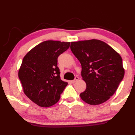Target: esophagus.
<instances>
[{
	"mask_svg": "<svg viewBox=\"0 0 135 135\" xmlns=\"http://www.w3.org/2000/svg\"><path fill=\"white\" fill-rule=\"evenodd\" d=\"M79 79V77H75L74 80H73L71 81V83H74L75 82H76L77 80H78Z\"/></svg>",
	"mask_w": 135,
	"mask_h": 135,
	"instance_id": "34e87169",
	"label": "esophagus"
}]
</instances>
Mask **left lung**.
<instances>
[{
    "label": "left lung",
    "mask_w": 135,
    "mask_h": 135,
    "mask_svg": "<svg viewBox=\"0 0 135 135\" xmlns=\"http://www.w3.org/2000/svg\"><path fill=\"white\" fill-rule=\"evenodd\" d=\"M70 48L81 65L86 89L80 93L86 103L96 105L108 100L124 75L122 58L113 47L97 39L71 43Z\"/></svg>",
    "instance_id": "1"
}]
</instances>
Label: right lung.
I'll use <instances>...</instances> for the list:
<instances>
[{
	"mask_svg": "<svg viewBox=\"0 0 135 135\" xmlns=\"http://www.w3.org/2000/svg\"><path fill=\"white\" fill-rule=\"evenodd\" d=\"M70 45V42L44 41L24 56L18 77L25 95L37 105H54L67 86V82L60 79L57 59Z\"/></svg>",
	"mask_w": 135,
	"mask_h": 135,
	"instance_id": "1",
	"label": "right lung"
}]
</instances>
